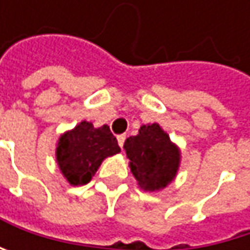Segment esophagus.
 Wrapping results in <instances>:
<instances>
[{"mask_svg":"<svg viewBox=\"0 0 250 250\" xmlns=\"http://www.w3.org/2000/svg\"><path fill=\"white\" fill-rule=\"evenodd\" d=\"M125 134H119V136H117V142H119L120 147H123V145H125Z\"/></svg>","mask_w":250,"mask_h":250,"instance_id":"esophagus-1","label":"esophagus"}]
</instances>
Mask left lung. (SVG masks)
I'll return each mask as SVG.
<instances>
[{
    "instance_id": "left-lung-1",
    "label": "left lung",
    "mask_w": 250,
    "mask_h": 250,
    "mask_svg": "<svg viewBox=\"0 0 250 250\" xmlns=\"http://www.w3.org/2000/svg\"><path fill=\"white\" fill-rule=\"evenodd\" d=\"M130 171L145 191H159L172 182L181 162V152L158 123L142 125L136 136L125 139Z\"/></svg>"
}]
</instances>
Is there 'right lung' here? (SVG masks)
I'll list each match as a JSON object with an SVG mask.
<instances>
[{
    "label": "right lung",
    "instance_id": "obj_1",
    "mask_svg": "<svg viewBox=\"0 0 250 250\" xmlns=\"http://www.w3.org/2000/svg\"><path fill=\"white\" fill-rule=\"evenodd\" d=\"M119 152L120 146L108 125L95 128L83 120L59 137L56 162L71 185H85L105 158Z\"/></svg>",
    "mask_w": 250,
    "mask_h": 250
}]
</instances>
